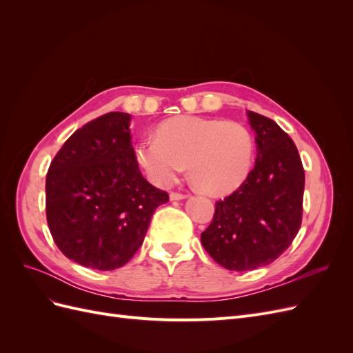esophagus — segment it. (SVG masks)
Returning <instances> with one entry per match:
<instances>
[{
  "instance_id": "esophagus-1",
  "label": "esophagus",
  "mask_w": 353,
  "mask_h": 353,
  "mask_svg": "<svg viewBox=\"0 0 353 353\" xmlns=\"http://www.w3.org/2000/svg\"><path fill=\"white\" fill-rule=\"evenodd\" d=\"M170 200H183L185 197H188V194H184V193H176V191H172V193L169 194Z\"/></svg>"
}]
</instances>
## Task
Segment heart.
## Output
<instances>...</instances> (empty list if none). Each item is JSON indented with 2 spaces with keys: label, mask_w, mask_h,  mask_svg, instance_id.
Segmentation results:
<instances>
[{
  "label": "heart",
  "mask_w": 353,
  "mask_h": 353,
  "mask_svg": "<svg viewBox=\"0 0 353 353\" xmlns=\"http://www.w3.org/2000/svg\"><path fill=\"white\" fill-rule=\"evenodd\" d=\"M253 154V137L244 125L196 116L162 122L156 138H144L135 147L137 162L153 184L169 187L188 165L191 179L210 196L240 187Z\"/></svg>",
  "instance_id": "1"
}]
</instances>
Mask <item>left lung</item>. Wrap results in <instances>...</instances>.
Returning <instances> with one entry per match:
<instances>
[{"instance_id":"left-lung-1","label":"left lung","mask_w":353,"mask_h":353,"mask_svg":"<svg viewBox=\"0 0 353 353\" xmlns=\"http://www.w3.org/2000/svg\"><path fill=\"white\" fill-rule=\"evenodd\" d=\"M256 132L254 168L244 183L216 201L201 244L230 271L270 265L288 249L302 223L305 170L293 140L272 119L248 112Z\"/></svg>"}]
</instances>
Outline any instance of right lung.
Returning a JSON list of instances; mask_svg holds the SVG:
<instances>
[{
  "mask_svg": "<svg viewBox=\"0 0 353 353\" xmlns=\"http://www.w3.org/2000/svg\"><path fill=\"white\" fill-rule=\"evenodd\" d=\"M131 114L105 113L74 131L52 159L46 212L60 252L87 268L112 271L144 241L166 191L143 176L131 141Z\"/></svg>",
  "mask_w": 353,
  "mask_h": 353,
  "instance_id": "1",
  "label": "right lung"
}]
</instances>
